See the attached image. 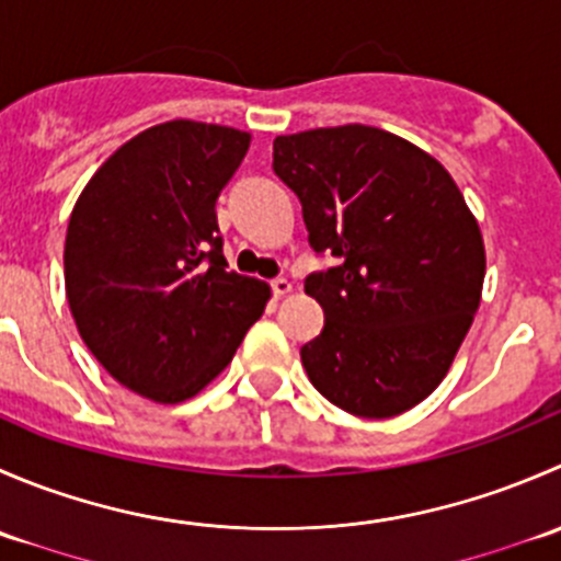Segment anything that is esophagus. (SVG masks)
I'll return each mask as SVG.
<instances>
[{"instance_id": "obj_1", "label": "esophagus", "mask_w": 561, "mask_h": 561, "mask_svg": "<svg viewBox=\"0 0 561 561\" xmlns=\"http://www.w3.org/2000/svg\"><path fill=\"white\" fill-rule=\"evenodd\" d=\"M271 290H274L276 298L287 296V293H293V282L285 279V276H276L274 282H271Z\"/></svg>"}]
</instances>
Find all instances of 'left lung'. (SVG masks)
Here are the masks:
<instances>
[{
  "label": "left lung",
  "instance_id": "left-lung-1",
  "mask_svg": "<svg viewBox=\"0 0 561 561\" xmlns=\"http://www.w3.org/2000/svg\"><path fill=\"white\" fill-rule=\"evenodd\" d=\"M274 173L301 201L309 244L336 265L304 290L325 314L301 347L339 410L393 417L443 382L480 307L483 236L434 157L366 124L274 140Z\"/></svg>",
  "mask_w": 561,
  "mask_h": 561
}]
</instances>
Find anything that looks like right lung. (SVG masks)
Masks as SVG:
<instances>
[{"label":"right lung","instance_id":"right-lung-1","mask_svg":"<svg viewBox=\"0 0 561 561\" xmlns=\"http://www.w3.org/2000/svg\"><path fill=\"white\" fill-rule=\"evenodd\" d=\"M249 135L219 124H157L92 175L65 241L70 312L124 388L175 404L233 360L263 314L265 282L228 271L217 197Z\"/></svg>","mask_w":561,"mask_h":561}]
</instances>
